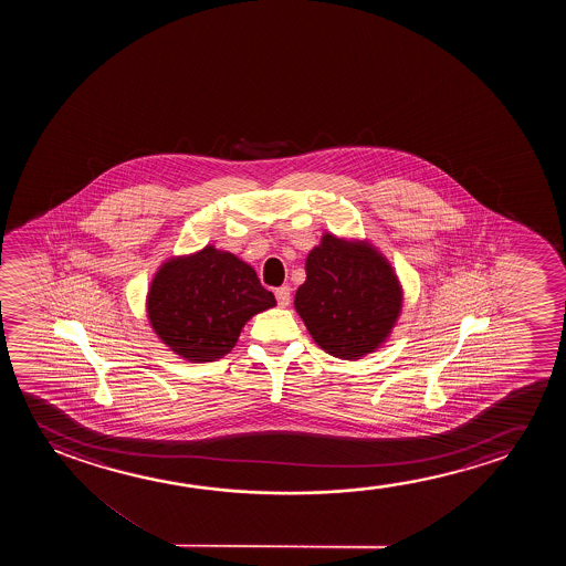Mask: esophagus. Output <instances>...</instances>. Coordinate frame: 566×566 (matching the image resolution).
<instances>
[{
  "instance_id": "34e87169",
  "label": "esophagus",
  "mask_w": 566,
  "mask_h": 566,
  "mask_svg": "<svg viewBox=\"0 0 566 566\" xmlns=\"http://www.w3.org/2000/svg\"><path fill=\"white\" fill-rule=\"evenodd\" d=\"M274 295H276V302H279L280 307H287L290 305V286H280L276 292H274Z\"/></svg>"
}]
</instances>
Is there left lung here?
I'll return each mask as SVG.
<instances>
[{"label": "left lung", "mask_w": 566, "mask_h": 566, "mask_svg": "<svg viewBox=\"0 0 566 566\" xmlns=\"http://www.w3.org/2000/svg\"><path fill=\"white\" fill-rule=\"evenodd\" d=\"M305 274L294 305L318 348L361 359L388 340L402 313L403 290L373 243L325 232L305 259Z\"/></svg>", "instance_id": "8db88e82"}]
</instances>
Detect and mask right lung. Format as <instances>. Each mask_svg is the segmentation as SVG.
I'll use <instances>...</instances> for the list:
<instances>
[{"label":"right lung","mask_w":566,"mask_h":566,"mask_svg":"<svg viewBox=\"0 0 566 566\" xmlns=\"http://www.w3.org/2000/svg\"><path fill=\"white\" fill-rule=\"evenodd\" d=\"M274 305L251 264L207 245L160 264L148 286L147 317L170 352L205 364L230 354L249 318Z\"/></svg>","instance_id":"add662e5"}]
</instances>
